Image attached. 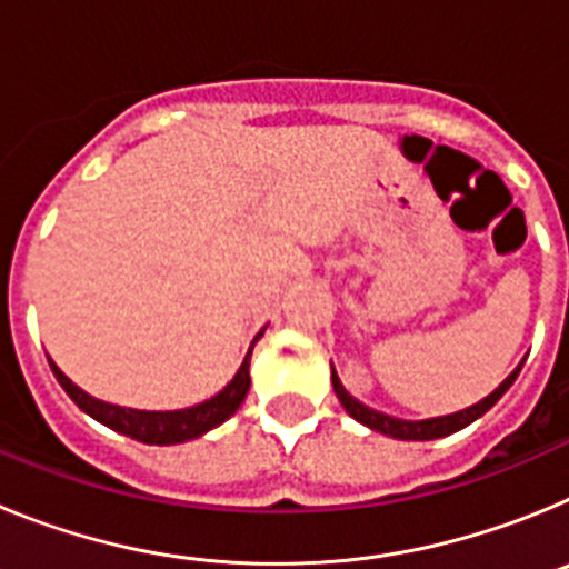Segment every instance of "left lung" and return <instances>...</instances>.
Wrapping results in <instances>:
<instances>
[{
	"instance_id": "1",
	"label": "left lung",
	"mask_w": 569,
	"mask_h": 569,
	"mask_svg": "<svg viewBox=\"0 0 569 569\" xmlns=\"http://www.w3.org/2000/svg\"><path fill=\"white\" fill-rule=\"evenodd\" d=\"M519 370L521 367H516V370H512V373L507 376V379L501 381V385L496 387L490 396H487V399H481L479 405L467 407V410H459V413H453V416H441V419H425V421L393 419V416H385V413H379V410H370V407H365L361 401H356L353 396L347 393L345 387H341L339 376H336V370H333V390H336V396H339L341 407H345L347 413L353 416L356 421H361L365 427H370V430H376V433L393 436V439H405V441H427V439H441V436L456 433V430L467 427L470 421L479 419V416H485L487 410H490V407L507 393V387L516 381Z\"/></svg>"
}]
</instances>
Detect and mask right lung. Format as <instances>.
Wrapping results in <instances>:
<instances>
[{
  "mask_svg": "<svg viewBox=\"0 0 569 569\" xmlns=\"http://www.w3.org/2000/svg\"><path fill=\"white\" fill-rule=\"evenodd\" d=\"M250 353H253V345H250L248 356L241 361L239 373L233 376V381L224 387L222 393H216L213 399L202 401V405L188 407V410H170V413H148V410H128V407L108 405V401H99L84 393V390H79L53 361H50V370H53L59 385L64 387V393L77 401L84 413L102 421L116 433L130 436V439L142 441V445H182V441L199 439V436L228 421L239 410V405L250 390Z\"/></svg>",
  "mask_w": 569,
  "mask_h": 569,
  "instance_id": "1",
  "label": "right lung"
}]
</instances>
